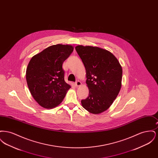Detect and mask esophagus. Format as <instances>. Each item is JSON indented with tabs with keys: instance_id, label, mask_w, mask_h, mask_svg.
Instances as JSON below:
<instances>
[{
	"instance_id": "esophagus-1",
	"label": "esophagus",
	"mask_w": 158,
	"mask_h": 158,
	"mask_svg": "<svg viewBox=\"0 0 158 158\" xmlns=\"http://www.w3.org/2000/svg\"><path fill=\"white\" fill-rule=\"evenodd\" d=\"M81 85H82V83H81V82L80 81H77V82H76L75 85L76 87H79V86H81Z\"/></svg>"
}]
</instances>
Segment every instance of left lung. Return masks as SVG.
Here are the masks:
<instances>
[{
  "mask_svg": "<svg viewBox=\"0 0 158 158\" xmlns=\"http://www.w3.org/2000/svg\"><path fill=\"white\" fill-rule=\"evenodd\" d=\"M76 50L86 69L88 97L81 101L83 107L94 114L107 110L118 95L123 70L113 53L90 45H77Z\"/></svg>",
  "mask_w": 158,
  "mask_h": 158,
  "instance_id": "obj_1",
  "label": "left lung"
}]
</instances>
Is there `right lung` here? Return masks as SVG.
<instances>
[{
    "label": "right lung",
    "mask_w": 158,
    "mask_h": 158,
    "mask_svg": "<svg viewBox=\"0 0 158 158\" xmlns=\"http://www.w3.org/2000/svg\"><path fill=\"white\" fill-rule=\"evenodd\" d=\"M73 46L56 44L34 56L26 70L31 94L42 107L52 109L63 101L71 86L64 81L62 65L73 52Z\"/></svg>",
    "instance_id": "1"
}]
</instances>
